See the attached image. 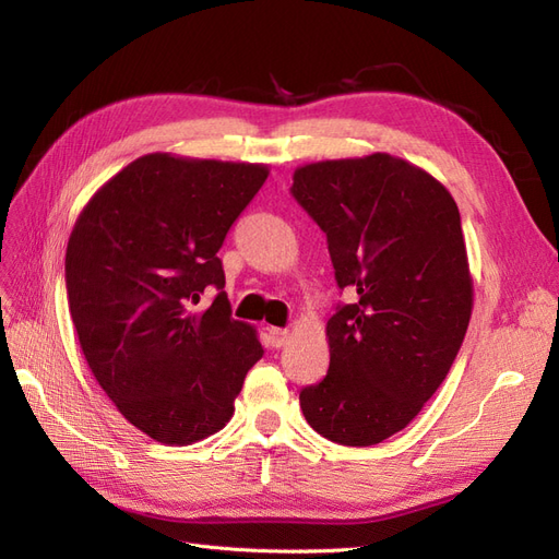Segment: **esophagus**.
I'll return each mask as SVG.
<instances>
[{"instance_id":"esophagus-1","label":"esophagus","mask_w":559,"mask_h":559,"mask_svg":"<svg viewBox=\"0 0 559 559\" xmlns=\"http://www.w3.org/2000/svg\"><path fill=\"white\" fill-rule=\"evenodd\" d=\"M267 333H270V343H273V347H284L286 341H289V329L270 326Z\"/></svg>"}]
</instances>
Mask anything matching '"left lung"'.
<instances>
[{"label":"left lung","mask_w":559,"mask_h":559,"mask_svg":"<svg viewBox=\"0 0 559 559\" xmlns=\"http://www.w3.org/2000/svg\"><path fill=\"white\" fill-rule=\"evenodd\" d=\"M294 198L326 233L341 289L326 321L331 364L300 392L308 425L366 448L405 429L445 380L473 310L456 202L421 167L389 154L296 167Z\"/></svg>","instance_id":"left-lung-1"}]
</instances>
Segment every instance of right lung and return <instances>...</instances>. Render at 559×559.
<instances>
[{
	"instance_id": "1",
	"label": "right lung",
	"mask_w": 559,
	"mask_h": 559,
	"mask_svg": "<svg viewBox=\"0 0 559 559\" xmlns=\"http://www.w3.org/2000/svg\"><path fill=\"white\" fill-rule=\"evenodd\" d=\"M263 163L146 154L81 210L64 277L79 345L132 427L165 445L222 431L247 370L263 357L257 329L230 317L216 251L259 193Z\"/></svg>"
}]
</instances>
